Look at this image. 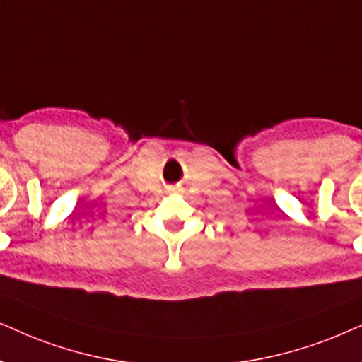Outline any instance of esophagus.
<instances>
[{
	"mask_svg": "<svg viewBox=\"0 0 362 362\" xmlns=\"http://www.w3.org/2000/svg\"><path fill=\"white\" fill-rule=\"evenodd\" d=\"M172 192H175V187H173V189H172Z\"/></svg>",
	"mask_w": 362,
	"mask_h": 362,
	"instance_id": "esophagus-1",
	"label": "esophagus"
}]
</instances>
